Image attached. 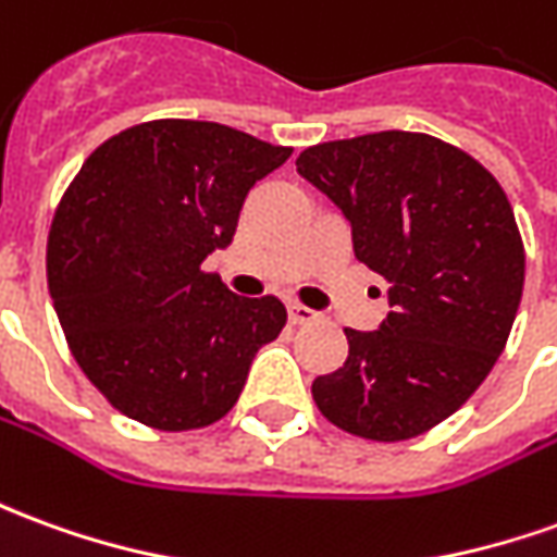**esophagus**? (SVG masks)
Listing matches in <instances>:
<instances>
[{"label":"esophagus","mask_w":557,"mask_h":557,"mask_svg":"<svg viewBox=\"0 0 557 557\" xmlns=\"http://www.w3.org/2000/svg\"><path fill=\"white\" fill-rule=\"evenodd\" d=\"M286 310H289L292 325H307V322H313V319H317V313L305 305H289Z\"/></svg>","instance_id":"obj_1"}]
</instances>
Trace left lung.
<instances>
[{
	"mask_svg": "<svg viewBox=\"0 0 557 557\" xmlns=\"http://www.w3.org/2000/svg\"><path fill=\"white\" fill-rule=\"evenodd\" d=\"M295 165L341 208L356 259L392 283L386 319L344 329L349 356L313 380V400L364 441L419 437L480 388L507 344L524 283L507 196L476 159L422 132L317 144Z\"/></svg>",
	"mask_w": 557,
	"mask_h": 557,
	"instance_id": "left-lung-1",
	"label": "left lung"
}]
</instances>
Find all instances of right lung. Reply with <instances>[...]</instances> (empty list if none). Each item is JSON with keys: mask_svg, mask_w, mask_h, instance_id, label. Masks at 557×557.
I'll list each match as a JSON object with an SVG mask.
<instances>
[{"mask_svg": "<svg viewBox=\"0 0 557 557\" xmlns=\"http://www.w3.org/2000/svg\"><path fill=\"white\" fill-rule=\"evenodd\" d=\"M289 157L220 123L150 120L81 165L50 225L48 289L81 371L123 416L193 431L235 407L286 307L240 298L201 262Z\"/></svg>", "mask_w": 557, "mask_h": 557, "instance_id": "1", "label": "right lung"}]
</instances>
